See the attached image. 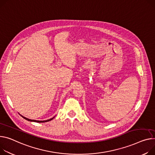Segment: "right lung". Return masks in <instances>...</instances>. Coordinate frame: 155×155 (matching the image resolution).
<instances>
[{"label": "right lung", "instance_id": "1", "mask_svg": "<svg viewBox=\"0 0 155 155\" xmlns=\"http://www.w3.org/2000/svg\"><path fill=\"white\" fill-rule=\"evenodd\" d=\"M23 118H25V120H28V121H30V122H38V123H43V122H49V121H50V120H53V119L54 118V117H53V118H50V119H48V120H31V119H29V118H26V117H23V116H22V115H21Z\"/></svg>", "mask_w": 155, "mask_h": 155}]
</instances>
